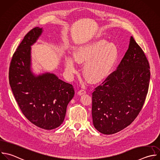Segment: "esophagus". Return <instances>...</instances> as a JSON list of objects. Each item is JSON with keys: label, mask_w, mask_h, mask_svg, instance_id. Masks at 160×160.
I'll use <instances>...</instances> for the list:
<instances>
[{"label": "esophagus", "mask_w": 160, "mask_h": 160, "mask_svg": "<svg viewBox=\"0 0 160 160\" xmlns=\"http://www.w3.org/2000/svg\"><path fill=\"white\" fill-rule=\"evenodd\" d=\"M86 91L84 90V89H81V90H79L78 92V95H79V96H81V95H82V94H86Z\"/></svg>", "instance_id": "34e87169"}]
</instances>
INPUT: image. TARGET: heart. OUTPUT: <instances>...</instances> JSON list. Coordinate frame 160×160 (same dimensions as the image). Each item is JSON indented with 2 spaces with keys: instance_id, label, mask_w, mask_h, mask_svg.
<instances>
[{
  "instance_id": "heart-1",
  "label": "heart",
  "mask_w": 160,
  "mask_h": 160,
  "mask_svg": "<svg viewBox=\"0 0 160 160\" xmlns=\"http://www.w3.org/2000/svg\"><path fill=\"white\" fill-rule=\"evenodd\" d=\"M74 57H66L65 66L67 71H76V62H86L83 68L84 75L93 83L104 81L112 73L119 58V50L113 43L104 39L82 45L74 51Z\"/></svg>"
}]
</instances>
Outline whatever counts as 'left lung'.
<instances>
[{
	"mask_svg": "<svg viewBox=\"0 0 160 160\" xmlns=\"http://www.w3.org/2000/svg\"><path fill=\"white\" fill-rule=\"evenodd\" d=\"M148 61L134 38L117 69L92 94L94 128L104 134L118 132L137 117L148 91Z\"/></svg>",
	"mask_w": 160,
	"mask_h": 160,
	"instance_id": "1",
	"label": "left lung"
}]
</instances>
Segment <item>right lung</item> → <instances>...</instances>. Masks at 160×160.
<instances>
[{
    "label": "right lung",
    "instance_id": "right-lung-1",
    "mask_svg": "<svg viewBox=\"0 0 160 160\" xmlns=\"http://www.w3.org/2000/svg\"><path fill=\"white\" fill-rule=\"evenodd\" d=\"M42 32L38 27L24 37L13 54L9 68V84L26 118L44 129L59 127L64 119L68 103L74 95L72 85L54 74L36 76L31 69V48Z\"/></svg>",
    "mask_w": 160,
    "mask_h": 160
}]
</instances>
